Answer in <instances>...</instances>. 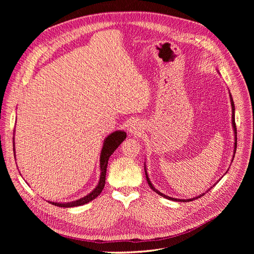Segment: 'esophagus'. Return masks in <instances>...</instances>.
Returning a JSON list of instances; mask_svg holds the SVG:
<instances>
[{"mask_svg":"<svg viewBox=\"0 0 254 254\" xmlns=\"http://www.w3.org/2000/svg\"><path fill=\"white\" fill-rule=\"evenodd\" d=\"M142 129H143L142 125L139 122H137V120H130L127 125V130L130 132V134L138 135L140 134Z\"/></svg>","mask_w":254,"mask_h":254,"instance_id":"obj_1","label":"esophagus"}]
</instances>
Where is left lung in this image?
I'll list each match as a JSON object with an SVG mask.
<instances>
[{
	"mask_svg": "<svg viewBox=\"0 0 254 254\" xmlns=\"http://www.w3.org/2000/svg\"><path fill=\"white\" fill-rule=\"evenodd\" d=\"M230 99H231V105H232V124H233V128H234V134H235V146H234V155H233V158L235 157V153H236V149H237V127H236V123H235V104H234V101H233V98H232V95L230 93ZM232 162H233V159H232ZM145 165V164H144ZM144 170H145V175H146V179H147V182H148V184H149V186H150V189L153 190V191H155L157 194H159V195H162L163 197H165V198H168V199H172V201H176V202H185V203H188V202H190V201H193V199H195V198H197V197H201V196H203L205 193H202V194H199V195H197V196H195V197H192V198H186V199H181V198H175V197H171V196H169V195H166L165 193H163V192H161L159 190H157L154 186L152 185V183H151V181H150V179H149V177H148V175H147V171H146V165H145V167H144ZM228 172V171H226ZM217 183V182H216ZM215 183V184H216ZM214 184V185H215ZM212 189V188H211Z\"/></svg>",
	"mask_w": 254,
	"mask_h": 254,
	"instance_id": "1",
	"label": "left lung"
}]
</instances>
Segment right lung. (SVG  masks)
<instances>
[{"label": "right lung", "instance_id": "add662e5", "mask_svg": "<svg viewBox=\"0 0 254 254\" xmlns=\"http://www.w3.org/2000/svg\"><path fill=\"white\" fill-rule=\"evenodd\" d=\"M127 138L126 131L124 130H115L112 134L109 136H107V138L104 140L103 143V148L101 151V156H100V169H101V175H100V180L98 185L96 186V189L93 190L90 193L85 195L84 197H81L77 199V201L73 202H68V203H57V202H50V204L58 206V207H63V208H71V207H77V206H81L84 205L92 199H95L103 190L104 186H105V180H106V172H107V166H108V161L111 154L116 150L118 146L122 144V142L125 141ZM13 151L15 153V149L13 148Z\"/></svg>", "mask_w": 254, "mask_h": 254}]
</instances>
